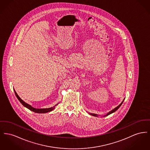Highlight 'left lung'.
Masks as SVG:
<instances>
[{
	"mask_svg": "<svg viewBox=\"0 0 150 150\" xmlns=\"http://www.w3.org/2000/svg\"><path fill=\"white\" fill-rule=\"evenodd\" d=\"M124 100L125 99H123V101H122V102L118 106H117L116 108H115V109H113V110H112L111 111H110L109 113H108L106 115H104V117H105V116H107V115H110V114H112V113H114L121 106V105L122 104V103H123V101H124ZM90 115H93V116H95V117H97V115H95V114H93V113H89Z\"/></svg>",
	"mask_w": 150,
	"mask_h": 150,
	"instance_id": "obj_1",
	"label": "left lung"
}]
</instances>
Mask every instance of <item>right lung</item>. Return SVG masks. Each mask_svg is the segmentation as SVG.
Returning <instances> with one entry per match:
<instances>
[{"label": "right lung", "mask_w": 150, "mask_h": 150, "mask_svg": "<svg viewBox=\"0 0 150 150\" xmlns=\"http://www.w3.org/2000/svg\"><path fill=\"white\" fill-rule=\"evenodd\" d=\"M14 91H15V93L16 96L18 98V99L19 100V101L21 103V104H22L25 107H26L27 108H28V109H29L30 110L33 111V112H35V113H47V112H50L52 111L54 109L55 106L58 105V104H57V105H55L54 106L49 108H44V109L35 108H33V107H32V106L29 105L28 104H27L25 102H24L20 97L18 96V95L17 94V93L16 92V91H15V89H14Z\"/></svg>", "instance_id": "right-lung-1"}]
</instances>
